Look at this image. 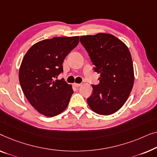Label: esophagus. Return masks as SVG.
I'll list each match as a JSON object with an SVG mask.
<instances>
[{
    "instance_id": "esophagus-1",
    "label": "esophagus",
    "mask_w": 157,
    "mask_h": 157,
    "mask_svg": "<svg viewBox=\"0 0 157 157\" xmlns=\"http://www.w3.org/2000/svg\"><path fill=\"white\" fill-rule=\"evenodd\" d=\"M74 85H75V87H80V86L82 85V84L75 83V84H74Z\"/></svg>"
}]
</instances>
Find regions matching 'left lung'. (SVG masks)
Returning <instances> with one entry per match:
<instances>
[{"label": "left lung", "mask_w": 157, "mask_h": 157, "mask_svg": "<svg viewBox=\"0 0 157 157\" xmlns=\"http://www.w3.org/2000/svg\"><path fill=\"white\" fill-rule=\"evenodd\" d=\"M94 71L100 74V83L92 85L87 98L90 109L101 115L118 111L129 98L134 75L132 56L127 46L113 35L98 33L80 37Z\"/></svg>", "instance_id": "8db88e82"}]
</instances>
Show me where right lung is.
<instances>
[{
	"label": "right lung",
	"instance_id": "1",
	"mask_svg": "<svg viewBox=\"0 0 157 157\" xmlns=\"http://www.w3.org/2000/svg\"><path fill=\"white\" fill-rule=\"evenodd\" d=\"M79 36L55 37L34 44L22 60L19 81L33 107L46 117L56 116L67 108L73 90L63 79L65 57L78 45Z\"/></svg>",
	"mask_w": 157,
	"mask_h": 157
}]
</instances>
